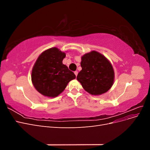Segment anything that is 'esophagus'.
Segmentation results:
<instances>
[{
	"instance_id": "obj_1",
	"label": "esophagus",
	"mask_w": 150,
	"mask_h": 150,
	"mask_svg": "<svg viewBox=\"0 0 150 150\" xmlns=\"http://www.w3.org/2000/svg\"><path fill=\"white\" fill-rule=\"evenodd\" d=\"M78 71H74V74L76 75V76H77V75H78Z\"/></svg>"
}]
</instances>
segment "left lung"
I'll use <instances>...</instances> for the list:
<instances>
[{"label":"left lung","instance_id":"1","mask_svg":"<svg viewBox=\"0 0 150 150\" xmlns=\"http://www.w3.org/2000/svg\"><path fill=\"white\" fill-rule=\"evenodd\" d=\"M81 70L77 80L89 94L106 93L114 83L115 72L111 62L99 52L93 51L81 57Z\"/></svg>","mask_w":150,"mask_h":150}]
</instances>
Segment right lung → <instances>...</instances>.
Segmentation results:
<instances>
[{
	"instance_id": "obj_1",
	"label": "right lung",
	"mask_w": 150,
	"mask_h": 150,
	"mask_svg": "<svg viewBox=\"0 0 150 150\" xmlns=\"http://www.w3.org/2000/svg\"><path fill=\"white\" fill-rule=\"evenodd\" d=\"M65 57V52L57 47H52L40 54L35 61L31 79L35 89L43 96H57L69 81L76 78L74 72L62 64Z\"/></svg>"
}]
</instances>
